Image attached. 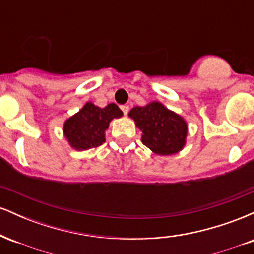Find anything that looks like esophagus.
Segmentation results:
<instances>
[{
	"instance_id": "obj_1",
	"label": "esophagus",
	"mask_w": 254,
	"mask_h": 254,
	"mask_svg": "<svg viewBox=\"0 0 254 254\" xmlns=\"http://www.w3.org/2000/svg\"><path fill=\"white\" fill-rule=\"evenodd\" d=\"M121 110L123 111V113L125 116L127 115V112H129V106H127V105H122L121 106Z\"/></svg>"
}]
</instances>
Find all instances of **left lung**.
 <instances>
[{"label":"left lung","instance_id":"8db88e82","mask_svg":"<svg viewBox=\"0 0 254 254\" xmlns=\"http://www.w3.org/2000/svg\"><path fill=\"white\" fill-rule=\"evenodd\" d=\"M129 117L142 131V143L156 155H173L185 147L188 123L160 101L133 107Z\"/></svg>","mask_w":254,"mask_h":254}]
</instances>
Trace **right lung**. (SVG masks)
Returning a JSON list of instances; mask_svg holds the SVG:
<instances>
[{"label": "right lung", "mask_w": 254, "mask_h": 254, "mask_svg": "<svg viewBox=\"0 0 254 254\" xmlns=\"http://www.w3.org/2000/svg\"><path fill=\"white\" fill-rule=\"evenodd\" d=\"M122 116L123 112L116 104H109L101 109L88 101L64 122V137L75 150L82 151L99 147L106 141L105 131L109 129L111 121Z\"/></svg>", "instance_id": "add662e5"}]
</instances>
